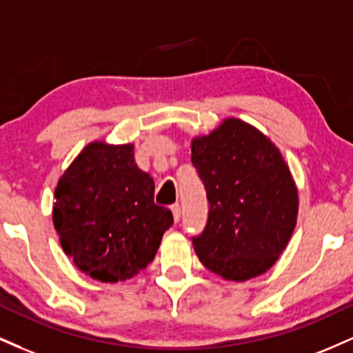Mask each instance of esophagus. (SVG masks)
<instances>
[{
    "mask_svg": "<svg viewBox=\"0 0 353 353\" xmlns=\"http://www.w3.org/2000/svg\"><path fill=\"white\" fill-rule=\"evenodd\" d=\"M171 210H172L174 220H176V222H179V220H181V205H179V203H174V205L171 207Z\"/></svg>",
    "mask_w": 353,
    "mask_h": 353,
    "instance_id": "obj_1",
    "label": "esophagus"
}]
</instances>
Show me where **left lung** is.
<instances>
[{
  "label": "left lung",
  "instance_id": "left-lung-1",
  "mask_svg": "<svg viewBox=\"0 0 353 353\" xmlns=\"http://www.w3.org/2000/svg\"><path fill=\"white\" fill-rule=\"evenodd\" d=\"M192 164L210 203L205 228L192 236L199 260L228 281L266 273L298 219V189L281 152L254 126L227 118L192 139Z\"/></svg>",
  "mask_w": 353,
  "mask_h": 353
}]
</instances>
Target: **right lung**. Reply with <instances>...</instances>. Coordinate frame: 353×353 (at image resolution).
<instances>
[{"instance_id":"1","label":"right lung","mask_w":353,"mask_h":353,"mask_svg":"<svg viewBox=\"0 0 353 353\" xmlns=\"http://www.w3.org/2000/svg\"><path fill=\"white\" fill-rule=\"evenodd\" d=\"M54 197L62 250L101 283L125 281L146 268L174 222L171 210L154 203V181L134 163L133 144H87Z\"/></svg>"}]
</instances>
